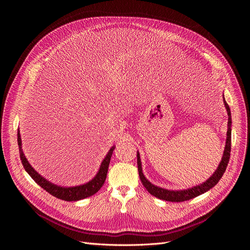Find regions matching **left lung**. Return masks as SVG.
Instances as JSON below:
<instances>
[{
    "instance_id": "8db88e82",
    "label": "left lung",
    "mask_w": 250,
    "mask_h": 250,
    "mask_svg": "<svg viewBox=\"0 0 250 250\" xmlns=\"http://www.w3.org/2000/svg\"><path fill=\"white\" fill-rule=\"evenodd\" d=\"M224 103L225 106L228 112V130H227V140H226V146H225V150H224V154H223L222 157V161L220 162L219 167L217 168V170L215 171V173L209 177L206 182L202 183L201 186L194 187L192 188L189 189H186V190H168V189H164L158 187L153 186L151 182H149L146 177L144 176L143 171H142V163H141V159H140V154L138 152L137 157H138V170H139V175H140V179L143 183V186L146 188V189L156 198H158L160 200L163 201H167V202H174V203H180V202H186L188 200H191L195 196L201 195L202 193L208 191V189H211L212 188H214L217 183L219 182V180L222 178L223 174L225 173L226 168L230 159V153H231V112H230V108L229 105L227 104V102L224 99Z\"/></svg>"
}]
</instances>
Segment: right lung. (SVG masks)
<instances>
[{"label":"right lung","mask_w":250,"mask_h":250,"mask_svg":"<svg viewBox=\"0 0 250 250\" xmlns=\"http://www.w3.org/2000/svg\"><path fill=\"white\" fill-rule=\"evenodd\" d=\"M17 137H18L17 141H18L19 152H20V159H21L24 169L27 171V173L31 176V178L37 183L39 187H42L44 190L49 192L51 195L56 196V198L62 200V201H67V202H75V201H79V200H83V199L88 198V196H90V195H93L94 193H96L101 188V187L104 185V181H105V179H106L108 166H109L110 158L112 156L114 147H112L109 150L106 157H105L104 160L101 163L98 173L91 181L85 183V185H83V186H79V187L62 188V187H58L56 185H52L51 182L47 181L42 176L39 175L31 167V165L28 163L27 159L25 158V156L22 151L19 129H18Z\"/></svg>","instance_id":"1"}]
</instances>
